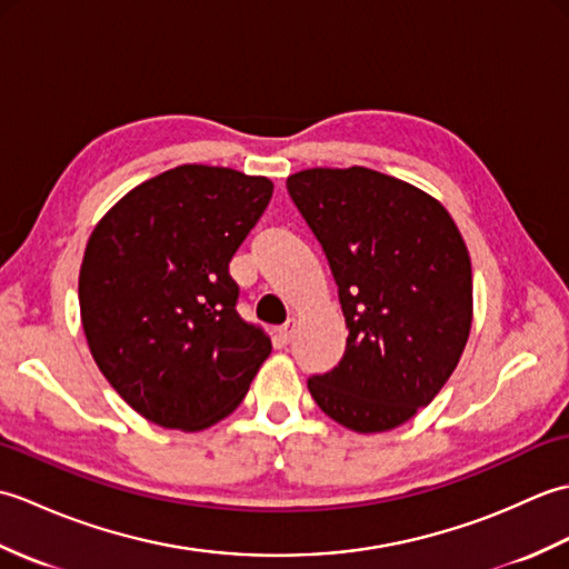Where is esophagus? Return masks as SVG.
<instances>
[{"mask_svg":"<svg viewBox=\"0 0 569 569\" xmlns=\"http://www.w3.org/2000/svg\"><path fill=\"white\" fill-rule=\"evenodd\" d=\"M296 328H298V322L296 320H288L281 330H278V340H281L283 345H288L296 337Z\"/></svg>","mask_w":569,"mask_h":569,"instance_id":"34e87169","label":"esophagus"}]
</instances>
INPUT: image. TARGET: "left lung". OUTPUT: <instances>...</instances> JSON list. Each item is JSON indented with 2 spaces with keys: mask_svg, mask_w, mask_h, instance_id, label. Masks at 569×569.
I'll return each instance as SVG.
<instances>
[{
  "mask_svg": "<svg viewBox=\"0 0 569 569\" xmlns=\"http://www.w3.org/2000/svg\"><path fill=\"white\" fill-rule=\"evenodd\" d=\"M286 188L328 257L349 330L340 365L310 377L308 391L349 430L403 426L465 352V239L428 192L371 168H308Z\"/></svg>",
  "mask_w": 569,
  "mask_h": 569,
  "instance_id": "8db88e82",
  "label": "left lung"
}]
</instances>
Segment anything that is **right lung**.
Returning a JSON list of instances; mask_svg holds the SVG:
<instances>
[{
    "label": "right lung",
    "mask_w": 569,
    "mask_h": 569,
    "mask_svg": "<svg viewBox=\"0 0 569 569\" xmlns=\"http://www.w3.org/2000/svg\"><path fill=\"white\" fill-rule=\"evenodd\" d=\"M273 183L186 163L137 186L90 234L80 318L112 389L161 428L204 430L247 396L271 340L239 318L229 261Z\"/></svg>",
    "instance_id": "add662e5"
}]
</instances>
